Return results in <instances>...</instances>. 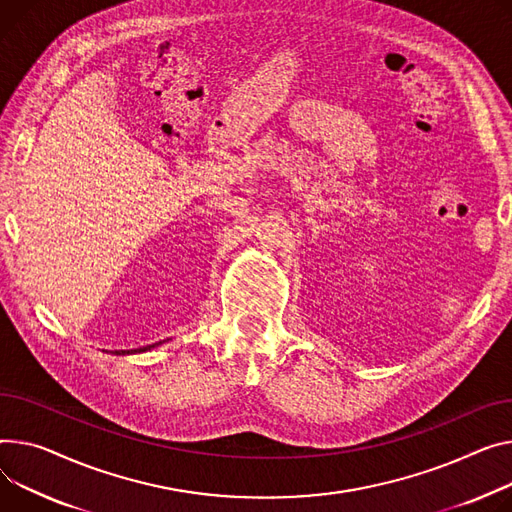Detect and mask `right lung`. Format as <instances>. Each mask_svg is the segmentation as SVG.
Here are the masks:
<instances>
[{
    "instance_id": "1",
    "label": "right lung",
    "mask_w": 512,
    "mask_h": 512,
    "mask_svg": "<svg viewBox=\"0 0 512 512\" xmlns=\"http://www.w3.org/2000/svg\"><path fill=\"white\" fill-rule=\"evenodd\" d=\"M162 342H158V344H152V346H146V348H140V350H115L113 354H117V356H125V354H135V352H148V350H152V348H156V346H160Z\"/></svg>"
}]
</instances>
